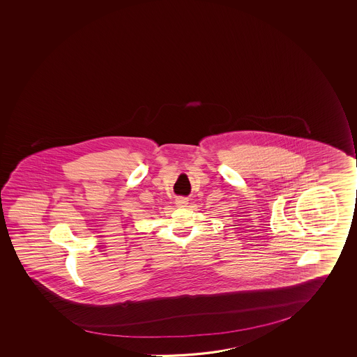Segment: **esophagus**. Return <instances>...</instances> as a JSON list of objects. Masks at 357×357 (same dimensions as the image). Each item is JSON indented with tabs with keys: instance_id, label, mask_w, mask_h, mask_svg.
Here are the masks:
<instances>
[{
	"instance_id": "obj_1",
	"label": "esophagus",
	"mask_w": 357,
	"mask_h": 357,
	"mask_svg": "<svg viewBox=\"0 0 357 357\" xmlns=\"http://www.w3.org/2000/svg\"><path fill=\"white\" fill-rule=\"evenodd\" d=\"M176 205H178V206H187L188 199L183 198V197H181V198H176Z\"/></svg>"
}]
</instances>
